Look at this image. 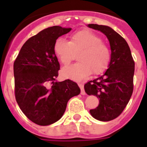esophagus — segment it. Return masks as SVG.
Listing matches in <instances>:
<instances>
[{"label": "esophagus", "instance_id": "obj_1", "mask_svg": "<svg viewBox=\"0 0 147 147\" xmlns=\"http://www.w3.org/2000/svg\"><path fill=\"white\" fill-rule=\"evenodd\" d=\"M79 85V87L80 88V89H81V94L82 95H85V89H84V85H82V84H78Z\"/></svg>", "mask_w": 147, "mask_h": 147}]
</instances>
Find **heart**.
I'll return each mask as SVG.
<instances>
[{
	"mask_svg": "<svg viewBox=\"0 0 147 147\" xmlns=\"http://www.w3.org/2000/svg\"><path fill=\"white\" fill-rule=\"evenodd\" d=\"M54 52L59 62L67 65L78 54L79 62L62 69L65 77L81 80L89 76L101 74L110 64V51L102 39L89 30H82L70 36L69 42L63 38L56 40Z\"/></svg>",
	"mask_w": 147,
	"mask_h": 147,
	"instance_id": "1",
	"label": "heart"
}]
</instances>
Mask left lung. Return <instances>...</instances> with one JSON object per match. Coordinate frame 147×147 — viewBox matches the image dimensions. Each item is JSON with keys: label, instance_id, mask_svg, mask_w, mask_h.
Listing matches in <instances>:
<instances>
[{"label": "left lung", "instance_id": "8db88e82", "mask_svg": "<svg viewBox=\"0 0 147 147\" xmlns=\"http://www.w3.org/2000/svg\"><path fill=\"white\" fill-rule=\"evenodd\" d=\"M107 37L111 49L108 68L99 77L85 85L88 95L99 98L96 108L90 110L94 119L109 121L117 118L129 102L133 91L135 62L127 41L107 26L88 24Z\"/></svg>", "mask_w": 147, "mask_h": 147}]
</instances>
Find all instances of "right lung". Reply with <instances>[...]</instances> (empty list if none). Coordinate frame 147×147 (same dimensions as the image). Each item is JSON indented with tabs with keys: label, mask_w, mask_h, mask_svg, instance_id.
Wrapping results in <instances>:
<instances>
[{
	"label": "right lung",
	"mask_w": 147,
	"mask_h": 147,
	"mask_svg": "<svg viewBox=\"0 0 147 147\" xmlns=\"http://www.w3.org/2000/svg\"><path fill=\"white\" fill-rule=\"evenodd\" d=\"M71 30L58 26L43 29L23 44L14 62L16 101L26 116L38 125L59 120L68 100L80 93L74 82L56 80L60 66L54 52V42Z\"/></svg>",
	"instance_id": "obj_1"
}]
</instances>
